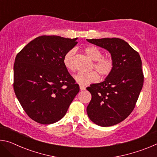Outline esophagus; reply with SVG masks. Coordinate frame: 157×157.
Masks as SVG:
<instances>
[{"label":"esophagus","instance_id":"34e87169","mask_svg":"<svg viewBox=\"0 0 157 157\" xmlns=\"http://www.w3.org/2000/svg\"><path fill=\"white\" fill-rule=\"evenodd\" d=\"M79 89H80L81 91H83V90L86 89V87L84 86H82V85H79Z\"/></svg>","mask_w":157,"mask_h":157}]
</instances>
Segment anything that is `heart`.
I'll return each instance as SVG.
<instances>
[{"mask_svg": "<svg viewBox=\"0 0 157 157\" xmlns=\"http://www.w3.org/2000/svg\"><path fill=\"white\" fill-rule=\"evenodd\" d=\"M87 56L95 63L94 64V68L100 75L107 76L111 73L113 68L112 59L109 57H102V53L98 48L95 46L86 47L84 50ZM75 54V50H70L66 53L63 57V64L69 71H74L75 66L73 64V57ZM74 79L80 85H87L97 82L99 79V75L95 72L92 71L90 73H78L74 75Z\"/></svg>", "mask_w": 157, "mask_h": 157, "instance_id": "1", "label": "heart"}]
</instances>
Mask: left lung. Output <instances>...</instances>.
Instances as JSON below:
<instances>
[{"mask_svg":"<svg viewBox=\"0 0 157 157\" xmlns=\"http://www.w3.org/2000/svg\"><path fill=\"white\" fill-rule=\"evenodd\" d=\"M86 40L107 50L113 62L112 71L105 80L86 88L92 96L86 108L87 114L98 125H115L128 117L139 98L144 80L141 59L121 39Z\"/></svg>","mask_w":157,"mask_h":157,"instance_id":"obj_1","label":"left lung"}]
</instances>
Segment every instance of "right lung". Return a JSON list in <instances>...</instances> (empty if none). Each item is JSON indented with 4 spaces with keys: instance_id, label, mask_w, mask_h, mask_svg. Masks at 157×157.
Segmentation results:
<instances>
[{
    "instance_id": "right-lung-1",
    "label": "right lung",
    "mask_w": 157,
    "mask_h": 157,
    "mask_svg": "<svg viewBox=\"0 0 157 157\" xmlns=\"http://www.w3.org/2000/svg\"><path fill=\"white\" fill-rule=\"evenodd\" d=\"M78 38L41 36L15 58L14 89L28 116L37 123H56L66 111L79 86L63 64V57Z\"/></svg>"
}]
</instances>
